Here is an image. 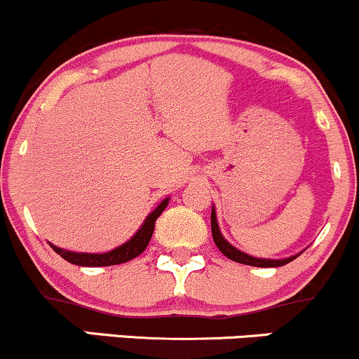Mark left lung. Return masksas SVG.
Instances as JSON below:
<instances>
[{"mask_svg":"<svg viewBox=\"0 0 359 359\" xmlns=\"http://www.w3.org/2000/svg\"><path fill=\"white\" fill-rule=\"evenodd\" d=\"M212 236H213V243L217 244V248L220 249L224 256H227L229 259L236 261V263L241 264H249V266H257V268H276V266H285L288 264L290 261L295 259L297 256H290L285 257V259H263V257H255V256H249L245 252L239 251L237 248H233L232 244H229L227 241L224 239V236L220 233L219 224H217V215H215V208H212Z\"/></svg>","mask_w":359,"mask_h":359,"instance_id":"1","label":"left lung"}]
</instances>
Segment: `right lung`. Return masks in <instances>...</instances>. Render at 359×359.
I'll use <instances>...</instances> for the list:
<instances>
[{
  "label": "right lung",
  "mask_w": 359,
  "mask_h": 359,
  "mask_svg": "<svg viewBox=\"0 0 359 359\" xmlns=\"http://www.w3.org/2000/svg\"><path fill=\"white\" fill-rule=\"evenodd\" d=\"M169 198L163 200L161 203L156 207V210H152L147 215V219L144 220V224L140 225V229L134 233L132 239H128L126 244L118 245L115 248L114 251L103 252V255H95V252H72V251H66V249H60L57 245L50 244V248L54 249L60 257L67 261V263L78 264V266H114V264H120V263H127V261L134 259L139 255H142L146 251L149 241H151L152 232H154V224L158 220V217L164 212V208L168 207Z\"/></svg>",
  "instance_id": "obj_1"
}]
</instances>
